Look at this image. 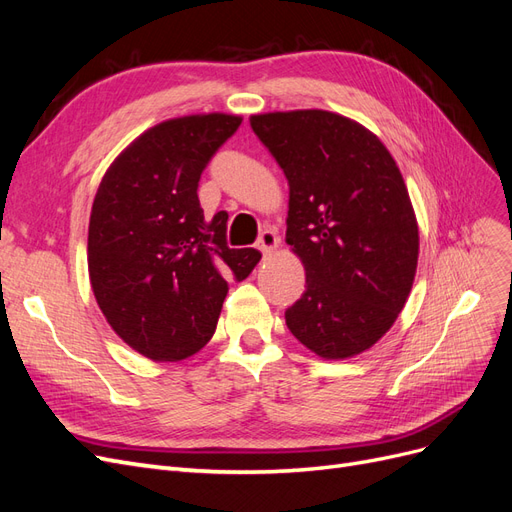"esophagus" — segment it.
<instances>
[{
    "instance_id": "34e87169",
    "label": "esophagus",
    "mask_w": 512,
    "mask_h": 512,
    "mask_svg": "<svg viewBox=\"0 0 512 512\" xmlns=\"http://www.w3.org/2000/svg\"><path fill=\"white\" fill-rule=\"evenodd\" d=\"M258 250L262 252V254H271L273 250H277V245H280V237H277V232L275 230H271V228H267V230H262L260 232V237H258Z\"/></svg>"
}]
</instances>
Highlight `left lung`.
<instances>
[{
    "label": "left lung",
    "instance_id": "obj_1",
    "mask_svg": "<svg viewBox=\"0 0 512 512\" xmlns=\"http://www.w3.org/2000/svg\"><path fill=\"white\" fill-rule=\"evenodd\" d=\"M288 179L286 243L305 267V292L286 324L322 359L374 346L412 290L418 224L408 188L380 138L344 115L250 117Z\"/></svg>",
    "mask_w": 512,
    "mask_h": 512
}]
</instances>
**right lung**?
<instances>
[{"label":"right lung","mask_w":512,"mask_h":512,"mask_svg":"<svg viewBox=\"0 0 512 512\" xmlns=\"http://www.w3.org/2000/svg\"><path fill=\"white\" fill-rule=\"evenodd\" d=\"M241 126L226 113L158 123L108 166L87 237L91 290L113 331L151 361H181L218 327L230 280L258 265L226 245L228 213L205 218L198 181Z\"/></svg>","instance_id":"1"}]
</instances>
